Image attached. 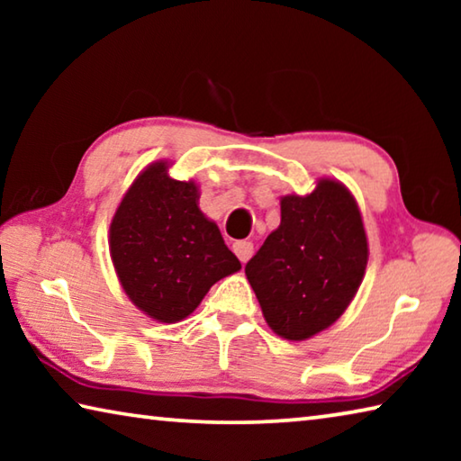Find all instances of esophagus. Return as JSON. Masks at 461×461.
<instances>
[{
	"mask_svg": "<svg viewBox=\"0 0 461 461\" xmlns=\"http://www.w3.org/2000/svg\"><path fill=\"white\" fill-rule=\"evenodd\" d=\"M231 248H233V252H236V256L240 258V262H248L249 256H252V252H254V244H252V241H248V240L233 241Z\"/></svg>",
	"mask_w": 461,
	"mask_h": 461,
	"instance_id": "obj_1",
	"label": "esophagus"
}]
</instances>
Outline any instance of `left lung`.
Listing matches in <instances>:
<instances>
[{"label":"left lung","instance_id":"obj_1","mask_svg":"<svg viewBox=\"0 0 461 461\" xmlns=\"http://www.w3.org/2000/svg\"><path fill=\"white\" fill-rule=\"evenodd\" d=\"M368 238L354 194L333 178L280 199V225L246 264L272 331L303 341L343 315L362 285Z\"/></svg>","mask_w":461,"mask_h":461}]
</instances>
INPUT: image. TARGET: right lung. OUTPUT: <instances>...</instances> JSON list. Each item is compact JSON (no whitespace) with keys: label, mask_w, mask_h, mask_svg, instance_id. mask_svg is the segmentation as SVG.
<instances>
[{"label":"right lung","mask_w":461,"mask_h":461,"mask_svg":"<svg viewBox=\"0 0 461 461\" xmlns=\"http://www.w3.org/2000/svg\"><path fill=\"white\" fill-rule=\"evenodd\" d=\"M109 254L134 305L160 323L199 307L217 280L241 268L215 221L199 209L194 181L168 176V162L146 167L109 225Z\"/></svg>","instance_id":"obj_1"}]
</instances>
